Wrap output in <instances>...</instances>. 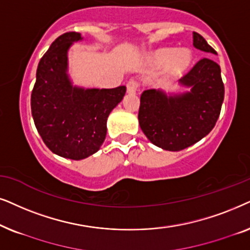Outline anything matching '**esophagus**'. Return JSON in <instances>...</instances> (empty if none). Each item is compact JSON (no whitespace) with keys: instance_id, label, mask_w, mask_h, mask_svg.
Segmentation results:
<instances>
[{"instance_id":"1","label":"esophagus","mask_w":250,"mask_h":250,"mask_svg":"<svg viewBox=\"0 0 250 250\" xmlns=\"http://www.w3.org/2000/svg\"><path fill=\"white\" fill-rule=\"evenodd\" d=\"M138 88H139L138 81H136V80H134V79L129 80L128 83H127L128 94H131V95L136 94V92H137V90H138Z\"/></svg>"}]
</instances>
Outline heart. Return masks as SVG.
<instances>
[{"label": "heart", "instance_id": "1", "mask_svg": "<svg viewBox=\"0 0 250 250\" xmlns=\"http://www.w3.org/2000/svg\"><path fill=\"white\" fill-rule=\"evenodd\" d=\"M154 61L159 66L168 65L169 73L172 75H178L191 64L192 53L188 49L177 51L175 49H161L155 53Z\"/></svg>", "mask_w": 250, "mask_h": 250}]
</instances>
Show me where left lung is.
<instances>
[{
	"label": "left lung",
	"mask_w": 250,
	"mask_h": 250,
	"mask_svg": "<svg viewBox=\"0 0 250 250\" xmlns=\"http://www.w3.org/2000/svg\"><path fill=\"white\" fill-rule=\"evenodd\" d=\"M193 45L216 53L195 32ZM179 84L191 90L167 96L162 90L148 89L141 96V129L152 144L166 151H181L207 136L217 122L224 101L221 67L209 58L200 59L179 80Z\"/></svg>",
	"instance_id": "obj_1"
}]
</instances>
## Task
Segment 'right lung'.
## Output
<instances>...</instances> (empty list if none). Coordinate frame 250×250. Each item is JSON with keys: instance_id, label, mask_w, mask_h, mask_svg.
<instances>
[{"instance_id": "obj_1", "label": "right lung", "mask_w": 250, "mask_h": 250, "mask_svg": "<svg viewBox=\"0 0 250 250\" xmlns=\"http://www.w3.org/2000/svg\"><path fill=\"white\" fill-rule=\"evenodd\" d=\"M81 34L65 33L50 45L36 69L31 96L32 115L44 144L62 158L82 160L98 151L106 137V122L123 99L125 86L84 89L67 74V52Z\"/></svg>"}]
</instances>
